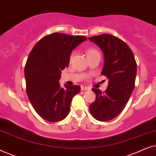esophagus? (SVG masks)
<instances>
[{
    "label": "esophagus",
    "instance_id": "obj_1",
    "mask_svg": "<svg viewBox=\"0 0 156 156\" xmlns=\"http://www.w3.org/2000/svg\"><path fill=\"white\" fill-rule=\"evenodd\" d=\"M81 89L82 91H85V90H90V88L88 87H85V86H82L81 87Z\"/></svg>",
    "mask_w": 156,
    "mask_h": 156
}]
</instances>
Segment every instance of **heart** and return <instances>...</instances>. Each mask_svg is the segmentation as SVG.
Here are the masks:
<instances>
[{
	"instance_id": "1",
	"label": "heart",
	"mask_w": 156,
	"mask_h": 156,
	"mask_svg": "<svg viewBox=\"0 0 156 156\" xmlns=\"http://www.w3.org/2000/svg\"><path fill=\"white\" fill-rule=\"evenodd\" d=\"M99 52H98L97 50H96V49L94 48H90L87 50V57H90V56H91V55H96V54H99ZM73 56H74V53L72 52L69 56V60L70 61L72 60V58H73Z\"/></svg>"
}]
</instances>
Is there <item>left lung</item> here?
Here are the masks:
<instances>
[{
	"label": "left lung",
	"mask_w": 156,
	"mask_h": 156,
	"mask_svg": "<svg viewBox=\"0 0 156 156\" xmlns=\"http://www.w3.org/2000/svg\"><path fill=\"white\" fill-rule=\"evenodd\" d=\"M88 39L103 52L104 64L101 74L108 80L104 92L92 89L96 99L89 106V111L97 120L108 121L119 116L129 101L135 86L137 65L133 52L119 38L102 34Z\"/></svg>",
	"instance_id": "8db88e82"
}]
</instances>
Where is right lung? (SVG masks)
<instances>
[{"mask_svg":"<svg viewBox=\"0 0 156 156\" xmlns=\"http://www.w3.org/2000/svg\"><path fill=\"white\" fill-rule=\"evenodd\" d=\"M87 40L84 36L55 33L42 37L30 53L25 67L27 94L44 120L57 122L69 114L72 100L81 87L65 84L62 88L59 81L72 50Z\"/></svg>","mask_w":156,"mask_h":156,"instance_id":"1","label":"right lung"}]
</instances>
